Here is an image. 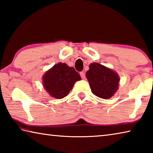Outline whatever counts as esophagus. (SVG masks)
I'll return each mask as SVG.
<instances>
[{"instance_id":"obj_1","label":"esophagus","mask_w":153,"mask_h":153,"mask_svg":"<svg viewBox=\"0 0 153 153\" xmlns=\"http://www.w3.org/2000/svg\"><path fill=\"white\" fill-rule=\"evenodd\" d=\"M80 76H81V77L82 79H84L85 77H86V76H85V74L84 73V72H80Z\"/></svg>"}]
</instances>
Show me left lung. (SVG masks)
<instances>
[{
	"mask_svg": "<svg viewBox=\"0 0 153 153\" xmlns=\"http://www.w3.org/2000/svg\"><path fill=\"white\" fill-rule=\"evenodd\" d=\"M86 76L92 92L97 97L108 99L117 92L120 83V76L112 69L98 63L89 65Z\"/></svg>",
	"mask_w": 153,
	"mask_h": 153,
	"instance_id": "8db88e82",
	"label": "left lung"
}]
</instances>
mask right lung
Here are the masks:
<instances>
[{
    "label": "right lung",
    "mask_w": 153,
    "mask_h": 153,
    "mask_svg": "<svg viewBox=\"0 0 153 153\" xmlns=\"http://www.w3.org/2000/svg\"><path fill=\"white\" fill-rule=\"evenodd\" d=\"M80 79L79 74L74 67L59 63L43 75L42 85L52 97L61 99L68 95L75 83Z\"/></svg>",
    "instance_id": "right-lung-1"
}]
</instances>
